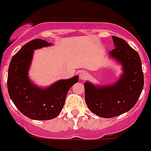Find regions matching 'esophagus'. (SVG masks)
Here are the masks:
<instances>
[{
    "mask_svg": "<svg viewBox=\"0 0 151 151\" xmlns=\"http://www.w3.org/2000/svg\"><path fill=\"white\" fill-rule=\"evenodd\" d=\"M79 77L80 79L86 80L87 78V77H88V73L86 71H84V70H82V71H81V73H80Z\"/></svg>",
    "mask_w": 151,
    "mask_h": 151,
    "instance_id": "esophagus-1",
    "label": "esophagus"
}]
</instances>
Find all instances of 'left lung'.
Wrapping results in <instances>:
<instances>
[{"mask_svg": "<svg viewBox=\"0 0 151 151\" xmlns=\"http://www.w3.org/2000/svg\"><path fill=\"white\" fill-rule=\"evenodd\" d=\"M115 48L110 51L124 67V74L114 85L96 87L84 83L87 107L97 116L111 118L127 112L137 102L144 87L140 56L124 39L113 36Z\"/></svg>", "mask_w": 151, "mask_h": 151, "instance_id": "8db88e82", "label": "left lung"}]
</instances>
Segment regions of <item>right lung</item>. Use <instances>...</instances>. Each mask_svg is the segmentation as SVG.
Segmentation results:
<instances>
[{
  "label": "right lung",
  "mask_w": 151,
  "mask_h": 151,
  "mask_svg": "<svg viewBox=\"0 0 151 151\" xmlns=\"http://www.w3.org/2000/svg\"><path fill=\"white\" fill-rule=\"evenodd\" d=\"M50 43L34 39L27 43L12 58L9 65L7 91L11 99L23 114L39 121L58 116L65 103L69 89L78 82V77L60 80L47 89H40L30 83L27 71L34 50L47 47Z\"/></svg>",
  "instance_id": "obj_1"
}]
</instances>
